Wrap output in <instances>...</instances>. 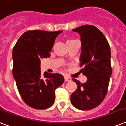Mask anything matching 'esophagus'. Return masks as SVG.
I'll list each match as a JSON object with an SVG mask.
<instances>
[{"label":"esophagus","instance_id":"34e87169","mask_svg":"<svg viewBox=\"0 0 126 126\" xmlns=\"http://www.w3.org/2000/svg\"><path fill=\"white\" fill-rule=\"evenodd\" d=\"M65 82H70L71 81V79L70 77H67V76H65Z\"/></svg>","mask_w":126,"mask_h":126}]
</instances>
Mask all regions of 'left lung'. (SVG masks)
<instances>
[{
	"label": "left lung",
	"instance_id": "8db88e82",
	"mask_svg": "<svg viewBox=\"0 0 126 126\" xmlns=\"http://www.w3.org/2000/svg\"><path fill=\"white\" fill-rule=\"evenodd\" d=\"M73 31L80 34L81 71L88 80L82 84L73 79L77 89L71 94V101L78 109L88 110L99 105L107 93L112 75L110 48L105 35L94 25H82Z\"/></svg>",
	"mask_w": 126,
	"mask_h": 126
}]
</instances>
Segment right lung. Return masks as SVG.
<instances>
[{"instance_id":"right-lung-1","label":"right lung","mask_w":126,"mask_h":126,"mask_svg":"<svg viewBox=\"0 0 126 126\" xmlns=\"http://www.w3.org/2000/svg\"><path fill=\"white\" fill-rule=\"evenodd\" d=\"M63 31H28L22 34L13 48L12 74L21 97L36 109L50 107L55 101V90L64 82L63 75H41L40 59L50 57L55 38Z\"/></svg>"}]
</instances>
